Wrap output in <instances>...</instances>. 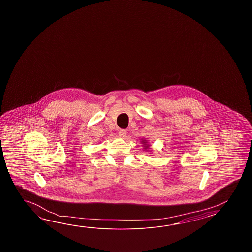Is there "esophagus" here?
<instances>
[{
	"label": "esophagus",
	"mask_w": 252,
	"mask_h": 252,
	"mask_svg": "<svg viewBox=\"0 0 252 252\" xmlns=\"http://www.w3.org/2000/svg\"><path fill=\"white\" fill-rule=\"evenodd\" d=\"M119 136L122 137V138H125L127 136V130L126 129H120L119 130Z\"/></svg>",
	"instance_id": "esophagus-1"
}]
</instances>
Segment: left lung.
<instances>
[{
	"instance_id": "left-lung-1",
	"label": "left lung",
	"mask_w": 252,
	"mask_h": 252,
	"mask_svg": "<svg viewBox=\"0 0 252 252\" xmlns=\"http://www.w3.org/2000/svg\"><path fill=\"white\" fill-rule=\"evenodd\" d=\"M146 148H148V147H146Z\"/></svg>"
}]
</instances>
